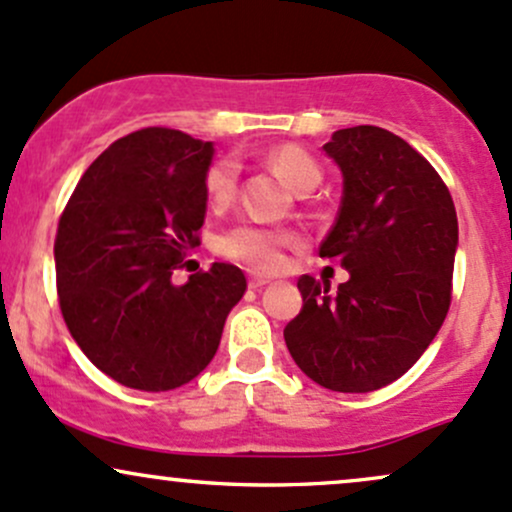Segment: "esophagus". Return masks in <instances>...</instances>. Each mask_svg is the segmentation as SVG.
<instances>
[{"mask_svg": "<svg viewBox=\"0 0 512 512\" xmlns=\"http://www.w3.org/2000/svg\"><path fill=\"white\" fill-rule=\"evenodd\" d=\"M268 283H271V278H263V275H251L249 278L251 290H261V287H266Z\"/></svg>", "mask_w": 512, "mask_h": 512, "instance_id": "esophagus-1", "label": "esophagus"}]
</instances>
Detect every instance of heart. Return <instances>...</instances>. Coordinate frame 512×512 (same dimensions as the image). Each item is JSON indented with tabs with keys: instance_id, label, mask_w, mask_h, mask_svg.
Segmentation results:
<instances>
[{
	"instance_id": "heart-1",
	"label": "heart",
	"mask_w": 512,
	"mask_h": 512,
	"mask_svg": "<svg viewBox=\"0 0 512 512\" xmlns=\"http://www.w3.org/2000/svg\"><path fill=\"white\" fill-rule=\"evenodd\" d=\"M271 166L278 171V176L287 186L300 191L304 186H317L321 179L319 164L309 157L307 152L295 145H283L271 152ZM239 169L237 162L232 159H222V162L212 164L205 179V191L212 205H225L232 200L234 191H237ZM295 239L290 232L278 227L254 225V222H241V225L232 227L229 232L222 234L220 249L222 254L237 261L249 263L251 268L258 271H273L283 261V249L290 241Z\"/></svg>"
}]
</instances>
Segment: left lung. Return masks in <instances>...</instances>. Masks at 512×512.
I'll return each mask as SVG.
<instances>
[{"mask_svg":"<svg viewBox=\"0 0 512 512\" xmlns=\"http://www.w3.org/2000/svg\"><path fill=\"white\" fill-rule=\"evenodd\" d=\"M321 149L341 169L343 195L319 256L348 280L331 295L326 280L302 275V309L283 336L309 380L375 392L426 353L447 317L457 212L438 171L394 132L336 130Z\"/></svg>","mask_w":512,"mask_h":512,"instance_id":"obj_1","label":"left lung"}]
</instances>
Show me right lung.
<instances>
[{
  "label": "right lung",
  "instance_id": "add662e5",
  "mask_svg": "<svg viewBox=\"0 0 512 512\" xmlns=\"http://www.w3.org/2000/svg\"><path fill=\"white\" fill-rule=\"evenodd\" d=\"M212 154V142L181 130L130 132L84 171L60 217L62 317L86 358L123 387L169 392L198 377L244 297L232 263L171 280L198 244Z\"/></svg>",
  "mask_w": 512,
  "mask_h": 512
}]
</instances>
